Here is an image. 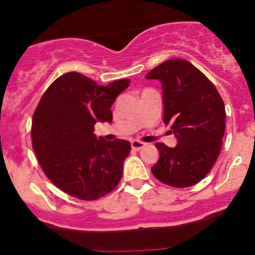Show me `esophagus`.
<instances>
[{
  "label": "esophagus",
  "instance_id": "esophagus-1",
  "mask_svg": "<svg viewBox=\"0 0 255 255\" xmlns=\"http://www.w3.org/2000/svg\"><path fill=\"white\" fill-rule=\"evenodd\" d=\"M130 145H131V148L135 149V151H139V149L142 148V147L145 146L146 143L142 142V141H139V140H133L130 142Z\"/></svg>",
  "mask_w": 255,
  "mask_h": 255
}]
</instances>
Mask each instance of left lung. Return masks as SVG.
Here are the masks:
<instances>
[{
  "label": "left lung",
  "mask_w": 255,
  "mask_h": 255,
  "mask_svg": "<svg viewBox=\"0 0 255 255\" xmlns=\"http://www.w3.org/2000/svg\"><path fill=\"white\" fill-rule=\"evenodd\" d=\"M162 88L164 124L171 125L176 147L157 142L159 159L151 168L173 188L201 182L219 157L226 128L225 103L215 85L184 59H170L146 75Z\"/></svg>",
  "instance_id": "8db88e82"
}]
</instances>
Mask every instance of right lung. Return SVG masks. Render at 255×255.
Returning a JSON list of instances; mask_svg holds the SVG:
<instances>
[{
    "instance_id": "add662e5",
    "label": "right lung",
    "mask_w": 255,
    "mask_h": 255,
    "mask_svg": "<svg viewBox=\"0 0 255 255\" xmlns=\"http://www.w3.org/2000/svg\"><path fill=\"white\" fill-rule=\"evenodd\" d=\"M128 87L129 79L103 87L67 72L42 95L33 115L32 145L46 177L61 191L95 201L116 188L130 143L97 139L94 126L112 122L110 108Z\"/></svg>"
}]
</instances>
